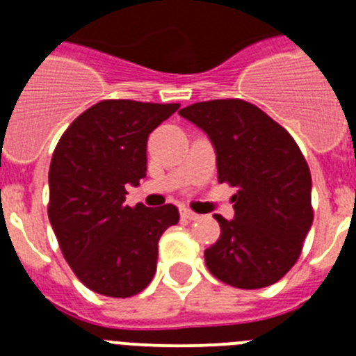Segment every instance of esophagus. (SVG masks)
Instances as JSON below:
<instances>
[{
	"mask_svg": "<svg viewBox=\"0 0 356 356\" xmlns=\"http://www.w3.org/2000/svg\"><path fill=\"white\" fill-rule=\"evenodd\" d=\"M180 213L184 219H187V221H196V219H200V216H197V213H194L193 210H188V209H184Z\"/></svg>",
	"mask_w": 356,
	"mask_h": 356,
	"instance_id": "obj_1",
	"label": "esophagus"
}]
</instances>
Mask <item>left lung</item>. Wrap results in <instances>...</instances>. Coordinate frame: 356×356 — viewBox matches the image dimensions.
<instances>
[{"label":"left lung","instance_id":"obj_1","mask_svg":"<svg viewBox=\"0 0 356 356\" xmlns=\"http://www.w3.org/2000/svg\"><path fill=\"white\" fill-rule=\"evenodd\" d=\"M216 147L217 180L237 187L235 217L205 250L209 271L237 289H262L300 259L314 221L312 176L292 135L242 99H210L180 110Z\"/></svg>","mask_w":356,"mask_h":356}]
</instances>
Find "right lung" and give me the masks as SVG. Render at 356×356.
<instances>
[{
    "mask_svg": "<svg viewBox=\"0 0 356 356\" xmlns=\"http://www.w3.org/2000/svg\"><path fill=\"white\" fill-rule=\"evenodd\" d=\"M180 103L103 99L69 124L49 165L48 217L65 262L85 287L130 298L156 271L159 241L180 212L175 205H124V185L147 169V137Z\"/></svg>",
    "mask_w": 356,
    "mask_h": 356,
    "instance_id": "right-lung-1",
    "label": "right lung"
}]
</instances>
